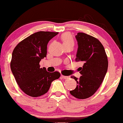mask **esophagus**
<instances>
[{"instance_id": "esophagus-1", "label": "esophagus", "mask_w": 123, "mask_h": 123, "mask_svg": "<svg viewBox=\"0 0 123 123\" xmlns=\"http://www.w3.org/2000/svg\"><path fill=\"white\" fill-rule=\"evenodd\" d=\"M61 77L63 78V79H68V77L65 76V75H62Z\"/></svg>"}]
</instances>
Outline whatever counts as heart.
Segmentation results:
<instances>
[{"label":"heart","mask_w":123,"mask_h":123,"mask_svg":"<svg viewBox=\"0 0 123 123\" xmlns=\"http://www.w3.org/2000/svg\"><path fill=\"white\" fill-rule=\"evenodd\" d=\"M61 39L62 42H63V46H65L66 45L70 43L74 44V40H73V37L70 33L63 34L62 36Z\"/></svg>","instance_id":"b5f03b06"}]
</instances>
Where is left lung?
<instances>
[{"label": "left lung", "mask_w": 123, "mask_h": 123, "mask_svg": "<svg viewBox=\"0 0 123 123\" xmlns=\"http://www.w3.org/2000/svg\"><path fill=\"white\" fill-rule=\"evenodd\" d=\"M75 38L78 42L76 62H82L79 79L71 76L77 81V86L70 91L76 98L84 99L92 96L102 83L108 67V60L104 47L98 39L82 32Z\"/></svg>", "instance_id": "1"}]
</instances>
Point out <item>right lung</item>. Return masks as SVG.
<instances>
[{
  "instance_id": "right-lung-1",
  "label": "right lung",
  "mask_w": 123,
  "mask_h": 123,
  "mask_svg": "<svg viewBox=\"0 0 123 123\" xmlns=\"http://www.w3.org/2000/svg\"><path fill=\"white\" fill-rule=\"evenodd\" d=\"M59 32L39 31L21 41L12 53L10 67L16 82L25 94L38 97L46 93L53 81L60 77L58 71L49 73L39 62L46 57L47 45Z\"/></svg>"
}]
</instances>
